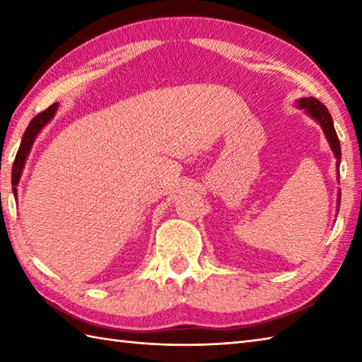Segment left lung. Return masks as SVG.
I'll return each mask as SVG.
<instances>
[{
	"mask_svg": "<svg viewBox=\"0 0 362 362\" xmlns=\"http://www.w3.org/2000/svg\"><path fill=\"white\" fill-rule=\"evenodd\" d=\"M296 105L300 110H303L310 118H313L317 124L322 127L325 134L327 141L332 148L334 157H336V171H337V179H339V165H341V143L339 138H337V134L334 130L333 124V118L329 115L327 107L317 101L316 98H300L296 101ZM339 204H341V189L337 193V211H339Z\"/></svg>",
	"mask_w": 362,
	"mask_h": 362,
	"instance_id": "obj_1",
	"label": "left lung"
}]
</instances>
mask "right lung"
Segmentation results:
<instances>
[{"label":"right lung","instance_id":"obj_1","mask_svg":"<svg viewBox=\"0 0 362 362\" xmlns=\"http://www.w3.org/2000/svg\"><path fill=\"white\" fill-rule=\"evenodd\" d=\"M57 107H59L57 103L52 104L45 112L38 113L37 117H34L33 119H30L29 126L26 129V132H25V135H23V138H21V143H20V148H18V152H17V157H15L13 166H12V185H13L12 191H13V196L15 197H17V185H18V182H20L21 173H23V169H25L26 158L29 156L30 149H33V144L35 141V138H37L38 134L42 132V129L54 118V115H56V112H57Z\"/></svg>","mask_w":362,"mask_h":362}]
</instances>
